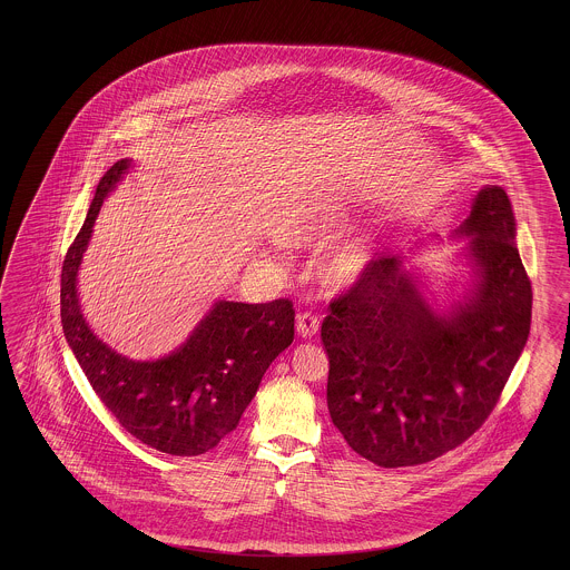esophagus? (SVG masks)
<instances>
[{"mask_svg": "<svg viewBox=\"0 0 570 570\" xmlns=\"http://www.w3.org/2000/svg\"><path fill=\"white\" fill-rule=\"evenodd\" d=\"M296 332L301 338H313L320 332V317L313 313H298L296 317Z\"/></svg>", "mask_w": 570, "mask_h": 570, "instance_id": "34e87169", "label": "esophagus"}]
</instances>
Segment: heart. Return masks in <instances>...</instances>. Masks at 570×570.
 I'll return each instance as SVG.
<instances>
[{
  "label": "heart",
  "instance_id": "heart-1",
  "mask_svg": "<svg viewBox=\"0 0 570 570\" xmlns=\"http://www.w3.org/2000/svg\"><path fill=\"white\" fill-rule=\"evenodd\" d=\"M345 210L338 205H315L303 210L294 224L298 238H326L345 225ZM372 261V246L367 240H355L338 248L326 263V277L334 286H348L360 279Z\"/></svg>",
  "mask_w": 570,
  "mask_h": 570
}]
</instances>
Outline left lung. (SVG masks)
Masks as SVG:
<instances>
[{
  "mask_svg": "<svg viewBox=\"0 0 570 570\" xmlns=\"http://www.w3.org/2000/svg\"><path fill=\"white\" fill-rule=\"evenodd\" d=\"M474 286L443 315L397 255L370 261L330 303L328 410L348 448L382 468L417 466L460 448L501 397L531 330L533 291L505 190L487 186L458 229Z\"/></svg>",
  "mask_w": 570,
  "mask_h": 570,
  "instance_id": "8db88e82",
  "label": "left lung"
}]
</instances>
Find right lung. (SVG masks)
<instances>
[{"label":"right lung","mask_w":570,"mask_h":570,"mask_svg":"<svg viewBox=\"0 0 570 570\" xmlns=\"http://www.w3.org/2000/svg\"><path fill=\"white\" fill-rule=\"evenodd\" d=\"M129 165L122 158L104 173L86 224L67 250L60 277L62 330L91 389L125 431L169 455H200L236 431L265 370L293 343V303L219 301L184 345L156 362H134L98 341L79 309L77 269L104 198Z\"/></svg>","instance_id":"right-lung-1"}]
</instances>
